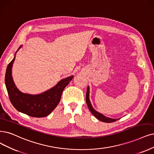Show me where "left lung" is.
Returning a JSON list of instances; mask_svg holds the SVG:
<instances>
[{"label": "left lung", "instance_id": "1", "mask_svg": "<svg viewBox=\"0 0 154 154\" xmlns=\"http://www.w3.org/2000/svg\"><path fill=\"white\" fill-rule=\"evenodd\" d=\"M86 99V103H87V105L88 106V108H89L90 112L93 113V115H94V116L96 118H97L98 120H100V121L104 122H107V123H110V122H115V121L118 120V119H111V118L106 117L104 116L103 115H102L101 113H100L98 112H96V110H94L91 104V102H90L89 99V87H88V89H87Z\"/></svg>", "mask_w": 154, "mask_h": 154}]
</instances>
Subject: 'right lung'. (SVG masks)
<instances>
[{
  "label": "right lung",
  "instance_id": "1",
  "mask_svg": "<svg viewBox=\"0 0 154 154\" xmlns=\"http://www.w3.org/2000/svg\"><path fill=\"white\" fill-rule=\"evenodd\" d=\"M14 60L15 57L9 63L5 77V84L11 103L17 110L29 116L33 117L48 116L58 105L63 91L72 81L73 76L63 79L54 87L41 94H25L17 89L11 75Z\"/></svg>",
  "mask_w": 154,
  "mask_h": 154
}]
</instances>
